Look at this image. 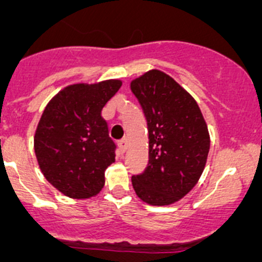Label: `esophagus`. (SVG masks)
I'll list each match as a JSON object with an SVG mask.
<instances>
[{"mask_svg": "<svg viewBox=\"0 0 262 262\" xmlns=\"http://www.w3.org/2000/svg\"><path fill=\"white\" fill-rule=\"evenodd\" d=\"M118 146H119V149L124 153L126 150V147H128V139L126 138L120 139V141L118 142Z\"/></svg>", "mask_w": 262, "mask_h": 262, "instance_id": "1", "label": "esophagus"}]
</instances>
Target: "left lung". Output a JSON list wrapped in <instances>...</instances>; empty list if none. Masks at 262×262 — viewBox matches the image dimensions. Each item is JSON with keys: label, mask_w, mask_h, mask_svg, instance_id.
Returning a JSON list of instances; mask_svg holds the SVG:
<instances>
[{"label": "left lung", "mask_w": 262, "mask_h": 262, "mask_svg": "<svg viewBox=\"0 0 262 262\" xmlns=\"http://www.w3.org/2000/svg\"><path fill=\"white\" fill-rule=\"evenodd\" d=\"M146 116L149 150L137 195L150 205L178 202L195 186L209 153L208 126L196 101L173 78L152 70L130 83Z\"/></svg>", "instance_id": "1"}]
</instances>
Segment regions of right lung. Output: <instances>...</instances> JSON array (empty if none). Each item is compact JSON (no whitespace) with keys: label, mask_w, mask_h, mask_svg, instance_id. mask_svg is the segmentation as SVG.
Returning <instances> with one entry per match:
<instances>
[{"label":"right lung","mask_w":262,"mask_h":262,"mask_svg":"<svg viewBox=\"0 0 262 262\" xmlns=\"http://www.w3.org/2000/svg\"><path fill=\"white\" fill-rule=\"evenodd\" d=\"M120 86L119 80L72 84L55 95L41 115L34 138L38 163L67 196L87 199L104 187L116 146L101 110Z\"/></svg>","instance_id":"add662e5"}]
</instances>
